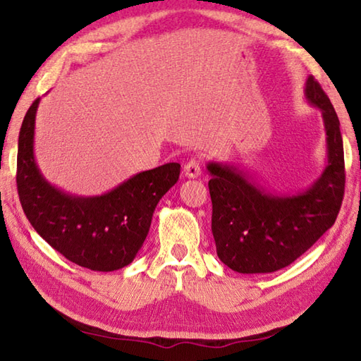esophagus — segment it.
Wrapping results in <instances>:
<instances>
[{"instance_id":"1","label":"esophagus","mask_w":361,"mask_h":361,"mask_svg":"<svg viewBox=\"0 0 361 361\" xmlns=\"http://www.w3.org/2000/svg\"><path fill=\"white\" fill-rule=\"evenodd\" d=\"M200 162L197 159H189L185 164V175L188 178H197V176H200Z\"/></svg>"}]
</instances>
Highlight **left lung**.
I'll return each mask as SVG.
<instances>
[{"mask_svg":"<svg viewBox=\"0 0 361 361\" xmlns=\"http://www.w3.org/2000/svg\"><path fill=\"white\" fill-rule=\"evenodd\" d=\"M307 100L322 112L327 166L312 186L295 195H274L253 185L236 167L209 162L208 181L217 257L241 274H269L303 255L340 213L344 197V150L334 104L313 76Z\"/></svg>","mask_w":361,"mask_h":361,"instance_id":"8db88e82","label":"left lung"}]
</instances>
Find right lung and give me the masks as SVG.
I'll use <instances>...</instances> for the list:
<instances>
[{
  "mask_svg": "<svg viewBox=\"0 0 361 361\" xmlns=\"http://www.w3.org/2000/svg\"><path fill=\"white\" fill-rule=\"evenodd\" d=\"M40 98L27 109L18 136L17 189L34 230L72 263L111 272L128 266L150 230L161 197L180 176L178 162L140 172L97 197L62 192L44 178L34 159V123Z\"/></svg>",
  "mask_w": 361,
  "mask_h": 361,
  "instance_id": "obj_1",
  "label": "right lung"
}]
</instances>
